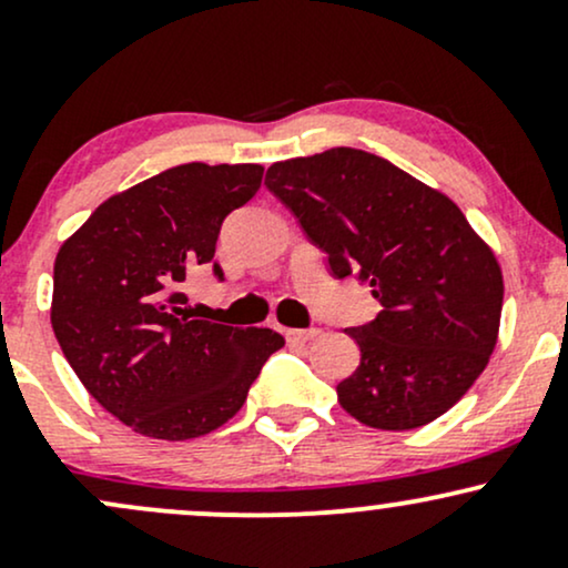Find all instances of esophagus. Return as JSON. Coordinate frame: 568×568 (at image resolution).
I'll use <instances>...</instances> for the list:
<instances>
[{"label":"esophagus","instance_id":"obj_1","mask_svg":"<svg viewBox=\"0 0 568 568\" xmlns=\"http://www.w3.org/2000/svg\"><path fill=\"white\" fill-rule=\"evenodd\" d=\"M317 336H321V328H288L285 331V338H288L291 344H306Z\"/></svg>","mask_w":568,"mask_h":568}]
</instances>
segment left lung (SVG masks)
<instances>
[{"label":"left lung","instance_id":"left-lung-1","mask_svg":"<svg viewBox=\"0 0 568 568\" xmlns=\"http://www.w3.org/2000/svg\"><path fill=\"white\" fill-rule=\"evenodd\" d=\"M266 189L296 216L336 280L379 302L347 328L361 366L338 382L342 408L376 429L438 419L484 374L501 315V272L465 213L363 149L275 162Z\"/></svg>","mask_w":568,"mask_h":568}]
</instances>
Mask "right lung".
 I'll use <instances>...</instances> for the list:
<instances>
[{
	"label": "right lung",
	"mask_w": 568,
	"mask_h": 568,
	"mask_svg": "<svg viewBox=\"0 0 568 568\" xmlns=\"http://www.w3.org/2000/svg\"><path fill=\"white\" fill-rule=\"evenodd\" d=\"M262 165L171 168L114 194L61 245L53 331L69 366L135 433L189 440L243 408L285 338L194 317L184 280L213 264L221 224L262 186Z\"/></svg>",
	"instance_id": "obj_1"
}]
</instances>
